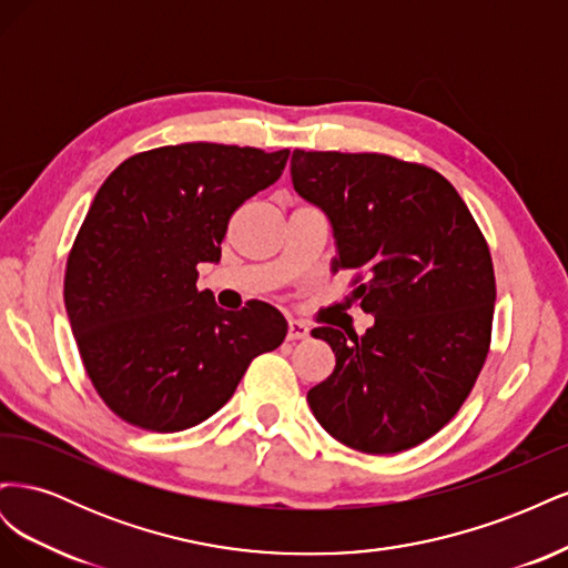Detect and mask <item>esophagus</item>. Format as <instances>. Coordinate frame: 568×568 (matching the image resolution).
Listing matches in <instances>:
<instances>
[{"label": "esophagus", "mask_w": 568, "mask_h": 568, "mask_svg": "<svg viewBox=\"0 0 568 568\" xmlns=\"http://www.w3.org/2000/svg\"><path fill=\"white\" fill-rule=\"evenodd\" d=\"M311 336V329L298 320H288V332H286V338L288 341H301V338H307Z\"/></svg>", "instance_id": "34e87169"}]
</instances>
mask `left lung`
<instances>
[{
  "mask_svg": "<svg viewBox=\"0 0 568 568\" xmlns=\"http://www.w3.org/2000/svg\"><path fill=\"white\" fill-rule=\"evenodd\" d=\"M298 196L332 225V272H357L365 334L317 326L336 367L307 390L315 419L353 450L415 448L448 424L486 363L495 274L467 203L436 170L384 153L301 151Z\"/></svg>",
  "mask_w": 568,
  "mask_h": 568,
  "instance_id": "8db88e82",
  "label": "left lung"
}]
</instances>
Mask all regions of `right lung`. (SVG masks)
Instances as JSON below:
<instances>
[{"instance_id": "add662e5", "label": "right lung", "mask_w": 568, "mask_h": 568, "mask_svg": "<svg viewBox=\"0 0 568 568\" xmlns=\"http://www.w3.org/2000/svg\"><path fill=\"white\" fill-rule=\"evenodd\" d=\"M288 149L192 142L120 163L65 267V313L97 393L146 432L196 426L225 405L251 359L286 336L263 301L230 313L199 291L232 213L280 180Z\"/></svg>"}]
</instances>
